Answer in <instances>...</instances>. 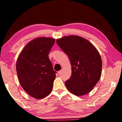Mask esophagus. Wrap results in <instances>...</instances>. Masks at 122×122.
<instances>
[{
  "label": "esophagus",
  "mask_w": 122,
  "mask_h": 122,
  "mask_svg": "<svg viewBox=\"0 0 122 122\" xmlns=\"http://www.w3.org/2000/svg\"><path fill=\"white\" fill-rule=\"evenodd\" d=\"M62 71H63L62 69L60 71H58V74H59V75H60V74H61L62 73Z\"/></svg>",
  "instance_id": "esophagus-1"
}]
</instances>
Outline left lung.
<instances>
[{
    "label": "left lung",
    "mask_w": 122,
    "mask_h": 122,
    "mask_svg": "<svg viewBox=\"0 0 122 122\" xmlns=\"http://www.w3.org/2000/svg\"><path fill=\"white\" fill-rule=\"evenodd\" d=\"M56 42L71 63V75L65 82L67 89L77 96L89 93L102 73V60L97 49L88 40L77 36L62 37Z\"/></svg>",
    "instance_id": "1"
}]
</instances>
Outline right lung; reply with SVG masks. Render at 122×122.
<instances>
[{"label": "right lung", "mask_w": 122, "mask_h": 122, "mask_svg": "<svg viewBox=\"0 0 122 122\" xmlns=\"http://www.w3.org/2000/svg\"><path fill=\"white\" fill-rule=\"evenodd\" d=\"M55 39L39 37L22 49L17 59L16 70L19 83L30 96L42 99L51 93L56 77L48 54Z\"/></svg>", "instance_id": "1"}]
</instances>
